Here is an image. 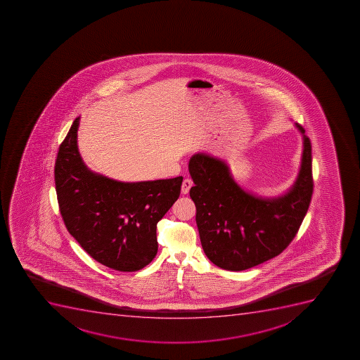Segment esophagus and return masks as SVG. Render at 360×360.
<instances>
[{
  "mask_svg": "<svg viewBox=\"0 0 360 360\" xmlns=\"http://www.w3.org/2000/svg\"><path fill=\"white\" fill-rule=\"evenodd\" d=\"M191 187H193V181H191V179H185L181 186L182 194H188Z\"/></svg>",
  "mask_w": 360,
  "mask_h": 360,
  "instance_id": "34e87169",
  "label": "esophagus"
}]
</instances>
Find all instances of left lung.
Segmentation results:
<instances>
[{
  "instance_id": "1",
  "label": "left lung",
  "mask_w": 360,
  "mask_h": 360,
  "mask_svg": "<svg viewBox=\"0 0 360 360\" xmlns=\"http://www.w3.org/2000/svg\"><path fill=\"white\" fill-rule=\"evenodd\" d=\"M300 169L292 185L276 196L244 189L226 160L207 153L191 157V200L204 253L220 269L244 271L278 256L289 245L309 209L313 191L312 149L305 129Z\"/></svg>"
}]
</instances>
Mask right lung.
Instances as JSON below:
<instances>
[{
	"label": "right lung",
	"instance_id": "obj_1",
	"mask_svg": "<svg viewBox=\"0 0 360 360\" xmlns=\"http://www.w3.org/2000/svg\"><path fill=\"white\" fill-rule=\"evenodd\" d=\"M79 124L80 117L60 144L55 164L63 220L96 262L135 272L156 256L157 222L178 200L184 178L124 182L91 171L79 153Z\"/></svg>",
	"mask_w": 360,
	"mask_h": 360
}]
</instances>
